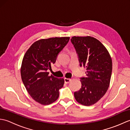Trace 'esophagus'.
<instances>
[{
  "instance_id": "34e87169",
  "label": "esophagus",
  "mask_w": 130,
  "mask_h": 130,
  "mask_svg": "<svg viewBox=\"0 0 130 130\" xmlns=\"http://www.w3.org/2000/svg\"><path fill=\"white\" fill-rule=\"evenodd\" d=\"M64 81H65V83L66 84H68V83H69L70 82L71 79H68V78H64Z\"/></svg>"
}]
</instances>
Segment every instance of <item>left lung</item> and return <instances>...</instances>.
I'll return each mask as SVG.
<instances>
[{
	"instance_id": "1",
	"label": "left lung",
	"mask_w": 130,
	"mask_h": 130,
	"mask_svg": "<svg viewBox=\"0 0 130 130\" xmlns=\"http://www.w3.org/2000/svg\"><path fill=\"white\" fill-rule=\"evenodd\" d=\"M71 42L78 55L80 67L87 70L86 76L80 78L81 88L74 92V96L78 103L91 106L103 97L109 87L112 59L106 48L95 38L74 36Z\"/></svg>"
}]
</instances>
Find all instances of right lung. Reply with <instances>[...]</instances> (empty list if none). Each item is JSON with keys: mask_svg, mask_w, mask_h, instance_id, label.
<instances>
[{"mask_svg": "<svg viewBox=\"0 0 130 130\" xmlns=\"http://www.w3.org/2000/svg\"><path fill=\"white\" fill-rule=\"evenodd\" d=\"M69 39L65 37L38 40L24 55L21 69L22 80L29 95L38 103L48 105L59 98L64 80L49 76L47 70L51 69V65L56 62Z\"/></svg>", "mask_w": 130, "mask_h": 130, "instance_id": "1", "label": "right lung"}]
</instances>
